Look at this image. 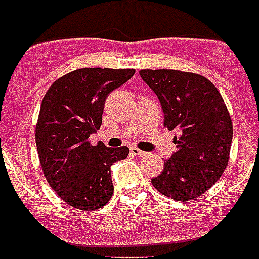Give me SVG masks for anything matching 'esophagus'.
Wrapping results in <instances>:
<instances>
[{
	"instance_id": "obj_1",
	"label": "esophagus",
	"mask_w": 259,
	"mask_h": 259,
	"mask_svg": "<svg viewBox=\"0 0 259 259\" xmlns=\"http://www.w3.org/2000/svg\"><path fill=\"white\" fill-rule=\"evenodd\" d=\"M130 153L133 155H136V157H145L146 155V153L142 150H140V149H137V148H132L130 149Z\"/></svg>"
}]
</instances>
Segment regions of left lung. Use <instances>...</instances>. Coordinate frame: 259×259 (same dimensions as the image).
Listing matches in <instances>:
<instances>
[{
	"label": "left lung",
	"instance_id": "1",
	"mask_svg": "<svg viewBox=\"0 0 259 259\" xmlns=\"http://www.w3.org/2000/svg\"><path fill=\"white\" fill-rule=\"evenodd\" d=\"M140 75L158 97L165 127L181 130L177 151L151 184L174 201L198 198L229 163L233 123L224 98L206 77L190 71L144 69Z\"/></svg>",
	"mask_w": 259,
	"mask_h": 259
}]
</instances>
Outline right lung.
Listing matches in <instances>:
<instances>
[{"label":"right lung","mask_w":259,"mask_h":259,"mask_svg":"<svg viewBox=\"0 0 259 259\" xmlns=\"http://www.w3.org/2000/svg\"><path fill=\"white\" fill-rule=\"evenodd\" d=\"M134 69L83 68L52 83L42 98L35 145L48 184L62 201L94 211L113 195L110 166L129 154L127 146L92 145L106 97L134 75Z\"/></svg>","instance_id":"right-lung-1"}]
</instances>
